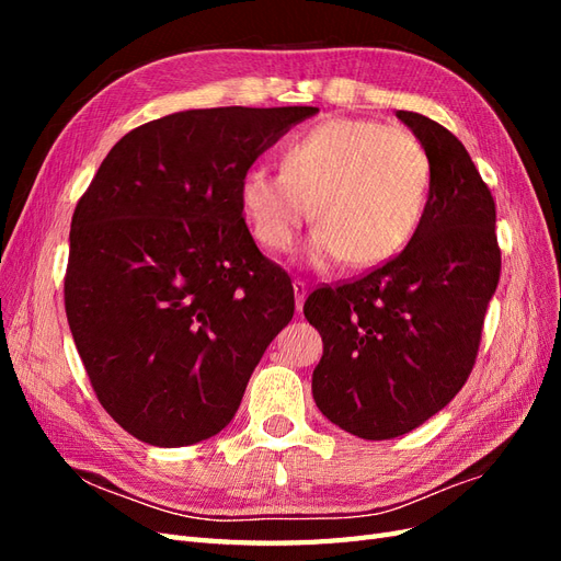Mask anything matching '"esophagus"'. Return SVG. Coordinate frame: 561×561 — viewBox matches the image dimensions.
<instances>
[{"mask_svg": "<svg viewBox=\"0 0 561 561\" xmlns=\"http://www.w3.org/2000/svg\"><path fill=\"white\" fill-rule=\"evenodd\" d=\"M293 290H295V307H297V311H301L304 309V299H307V283L304 280H295L293 283Z\"/></svg>", "mask_w": 561, "mask_h": 561, "instance_id": "34e87169", "label": "esophagus"}]
</instances>
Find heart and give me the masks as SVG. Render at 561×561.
Here are the masks:
<instances>
[{
    "label": "heart",
    "instance_id": "1",
    "mask_svg": "<svg viewBox=\"0 0 561 561\" xmlns=\"http://www.w3.org/2000/svg\"><path fill=\"white\" fill-rule=\"evenodd\" d=\"M433 165L410 130L375 118H332L285 145L283 168L254 163L241 203L260 245L283 252L313 215L307 260L377 266L412 241L428 206Z\"/></svg>",
    "mask_w": 561,
    "mask_h": 561
}]
</instances>
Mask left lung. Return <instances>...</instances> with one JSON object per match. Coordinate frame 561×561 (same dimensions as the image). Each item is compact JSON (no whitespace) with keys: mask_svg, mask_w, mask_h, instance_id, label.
I'll return each instance as SVG.
<instances>
[{"mask_svg":"<svg viewBox=\"0 0 561 561\" xmlns=\"http://www.w3.org/2000/svg\"><path fill=\"white\" fill-rule=\"evenodd\" d=\"M428 151V206L407 248L371 274L320 287L304 316L322 336L313 400L363 439L419 428L463 388L501 276L496 203L461 140L396 112Z\"/></svg>","mask_w":561,"mask_h":561,"instance_id":"obj_1","label":"left lung"}]
</instances>
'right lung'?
Returning <instances> with one entry per match:
<instances>
[{
    "label": "right lung",
    "mask_w": 561,
    "mask_h": 561,
    "mask_svg": "<svg viewBox=\"0 0 561 561\" xmlns=\"http://www.w3.org/2000/svg\"><path fill=\"white\" fill-rule=\"evenodd\" d=\"M318 107H213L126 133L77 203L65 311L100 404L133 437L217 435L293 320L285 271L254 245L241 178Z\"/></svg>",
    "instance_id": "right-lung-1"
}]
</instances>
